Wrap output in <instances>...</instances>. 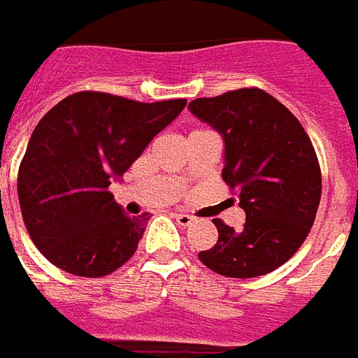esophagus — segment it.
Instances as JSON below:
<instances>
[{"label": "esophagus", "instance_id": "obj_1", "mask_svg": "<svg viewBox=\"0 0 358 358\" xmlns=\"http://www.w3.org/2000/svg\"><path fill=\"white\" fill-rule=\"evenodd\" d=\"M175 222L179 225H183V227H189V225H192V222H194V217L189 214H185V212H177V214H173Z\"/></svg>", "mask_w": 358, "mask_h": 358}]
</instances>
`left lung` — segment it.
<instances>
[{"label": "left lung", "instance_id": "1", "mask_svg": "<svg viewBox=\"0 0 358 358\" xmlns=\"http://www.w3.org/2000/svg\"><path fill=\"white\" fill-rule=\"evenodd\" d=\"M189 110L222 134V177L247 214L239 231L214 220L220 237L199 252L200 262L227 278L273 272L303 245L320 204V166L308 134L260 88L196 98Z\"/></svg>", "mask_w": 358, "mask_h": 358}]
</instances>
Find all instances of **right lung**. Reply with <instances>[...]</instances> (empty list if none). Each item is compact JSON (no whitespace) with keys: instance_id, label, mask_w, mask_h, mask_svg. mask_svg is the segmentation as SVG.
Wrapping results in <instances>:
<instances>
[{"instance_id":"right-lung-1","label":"right lung","mask_w":358,"mask_h":358,"mask_svg":"<svg viewBox=\"0 0 358 358\" xmlns=\"http://www.w3.org/2000/svg\"><path fill=\"white\" fill-rule=\"evenodd\" d=\"M185 106L187 100L143 103L77 92L40 119L17 191L30 239L53 266L102 278L134 255L148 217L127 215L108 187Z\"/></svg>"}]
</instances>
